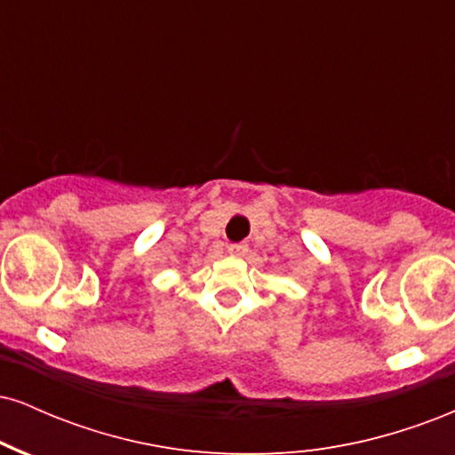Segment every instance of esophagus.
<instances>
[{
  "mask_svg": "<svg viewBox=\"0 0 455 455\" xmlns=\"http://www.w3.org/2000/svg\"><path fill=\"white\" fill-rule=\"evenodd\" d=\"M245 252H248V245H245V243H231V245H228V254H231V257H245Z\"/></svg>",
  "mask_w": 455,
  "mask_h": 455,
  "instance_id": "esophagus-1",
  "label": "esophagus"
}]
</instances>
